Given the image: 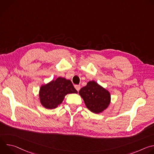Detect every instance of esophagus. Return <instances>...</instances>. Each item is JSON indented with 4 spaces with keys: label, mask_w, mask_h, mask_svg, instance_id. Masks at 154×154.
<instances>
[{
    "label": "esophagus",
    "mask_w": 154,
    "mask_h": 154,
    "mask_svg": "<svg viewBox=\"0 0 154 154\" xmlns=\"http://www.w3.org/2000/svg\"><path fill=\"white\" fill-rule=\"evenodd\" d=\"M75 88L76 89V90H77V91H79L80 90V85H75Z\"/></svg>",
    "instance_id": "1"
}]
</instances>
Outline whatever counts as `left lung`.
<instances>
[{
    "mask_svg": "<svg viewBox=\"0 0 154 154\" xmlns=\"http://www.w3.org/2000/svg\"><path fill=\"white\" fill-rule=\"evenodd\" d=\"M85 105L94 113H100L106 109L110 103L109 92L95 81H90L79 92Z\"/></svg>",
    "mask_w": 154,
    "mask_h": 154,
    "instance_id": "obj_1",
    "label": "left lung"
}]
</instances>
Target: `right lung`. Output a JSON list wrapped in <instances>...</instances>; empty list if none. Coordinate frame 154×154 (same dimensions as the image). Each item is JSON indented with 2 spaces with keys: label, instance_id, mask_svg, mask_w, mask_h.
I'll list each match as a JSON object with an SVG mask.
<instances>
[{
  "label": "right lung",
  "instance_id": "1",
  "mask_svg": "<svg viewBox=\"0 0 154 154\" xmlns=\"http://www.w3.org/2000/svg\"><path fill=\"white\" fill-rule=\"evenodd\" d=\"M71 81L58 77L41 86L39 97L41 105L47 109H54L61 104L68 94L77 93Z\"/></svg>",
  "mask_w": 154,
  "mask_h": 154
}]
</instances>
